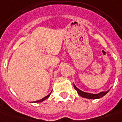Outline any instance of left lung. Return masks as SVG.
<instances>
[{
	"label": "left lung",
	"mask_w": 122,
	"mask_h": 122,
	"mask_svg": "<svg viewBox=\"0 0 122 122\" xmlns=\"http://www.w3.org/2000/svg\"><path fill=\"white\" fill-rule=\"evenodd\" d=\"M74 88L77 90L78 95H80V96H81L82 97H84V98H86V99H99V98H101V97H103L104 95H106L107 92H109V90H107V91H105V92H100L99 94H91V93L84 92H83V91H81L80 90H79L78 88L74 85Z\"/></svg>",
	"instance_id": "1"
}]
</instances>
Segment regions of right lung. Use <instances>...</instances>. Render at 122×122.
I'll list each match as a JSON object with an SVG mask.
<instances>
[{
    "label": "right lung",
    "instance_id": "1",
    "mask_svg": "<svg viewBox=\"0 0 122 122\" xmlns=\"http://www.w3.org/2000/svg\"><path fill=\"white\" fill-rule=\"evenodd\" d=\"M49 96H50V94L47 95L46 97H44L43 99H40V100H38V101H36L35 103H40V102H42V101H44L45 99H47V98H48V97H49Z\"/></svg>",
    "mask_w": 122,
    "mask_h": 122
}]
</instances>
